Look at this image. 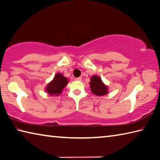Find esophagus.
Returning a JSON list of instances; mask_svg holds the SVG:
<instances>
[{
    "label": "esophagus",
    "mask_w": 160,
    "mask_h": 160,
    "mask_svg": "<svg viewBox=\"0 0 160 160\" xmlns=\"http://www.w3.org/2000/svg\"><path fill=\"white\" fill-rule=\"evenodd\" d=\"M82 77H79V78H77L75 80H78V81H81V80H82Z\"/></svg>",
    "instance_id": "1"
}]
</instances>
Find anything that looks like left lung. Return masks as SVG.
<instances>
[{
    "label": "left lung",
    "mask_w": 160,
    "mask_h": 160,
    "mask_svg": "<svg viewBox=\"0 0 160 160\" xmlns=\"http://www.w3.org/2000/svg\"><path fill=\"white\" fill-rule=\"evenodd\" d=\"M90 89L93 94L101 97L108 93V87L103 82L101 78L97 75H93L90 78Z\"/></svg>",
    "instance_id": "obj_1"
}]
</instances>
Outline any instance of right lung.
Instances as JSON below:
<instances>
[{"instance_id":"right-lung-1","label":"right lung","mask_w":160,"mask_h":160,"mask_svg":"<svg viewBox=\"0 0 160 160\" xmlns=\"http://www.w3.org/2000/svg\"><path fill=\"white\" fill-rule=\"evenodd\" d=\"M67 78L63 76L62 73L57 72L51 82H49L45 87V91L51 96H59L62 93L63 88L68 83Z\"/></svg>"}]
</instances>
